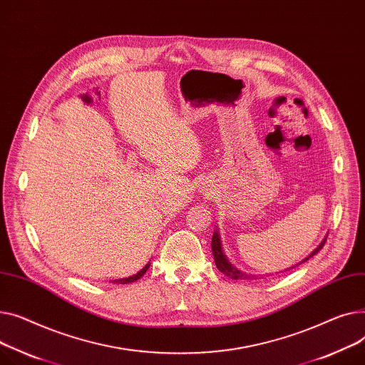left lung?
Instances as JSON below:
<instances>
[{
    "mask_svg": "<svg viewBox=\"0 0 365 365\" xmlns=\"http://www.w3.org/2000/svg\"><path fill=\"white\" fill-rule=\"evenodd\" d=\"M326 240H327V235L324 237V240L321 242L318 246H317V249H314V252L312 253H309L307 258L304 259V261H301V262H297L294 267H297V265H301V264H304V262H307L309 258H312L314 255H317L319 250H321V247L324 246V243H326ZM210 246H212V253H213V259H215V264H217V268L222 272V274H225L227 277H230L231 280H256V275H250V274H246V272H242L240 269H237L235 268L228 259H227V255L224 253V249H222V243H221V237H220V231H218V228L213 231V235H212V243H210ZM294 267H292V268H294ZM292 268H289V269H292ZM287 271V269H286Z\"/></svg>",
    "mask_w": 365,
    "mask_h": 365,
    "instance_id": "1",
    "label": "left lung"
}]
</instances>
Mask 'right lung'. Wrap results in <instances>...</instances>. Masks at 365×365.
<instances>
[{"label":"right lung","instance_id":"add662e5","mask_svg":"<svg viewBox=\"0 0 365 365\" xmlns=\"http://www.w3.org/2000/svg\"><path fill=\"white\" fill-rule=\"evenodd\" d=\"M148 267H150V262H148V264H145V267H143V269H140L137 274H134V275H131V277H126V278H119V280H113V283H116V284H128V283H134V282L140 280V278L145 274V271L148 269Z\"/></svg>","mask_w":365,"mask_h":365}]
</instances>
